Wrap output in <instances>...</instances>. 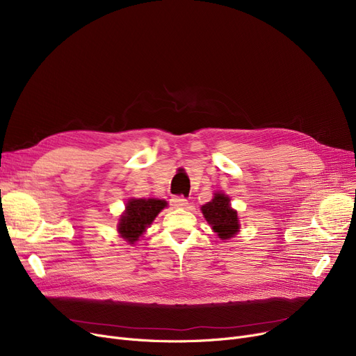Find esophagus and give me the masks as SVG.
<instances>
[{"instance_id": "esophagus-1", "label": "esophagus", "mask_w": 356, "mask_h": 356, "mask_svg": "<svg viewBox=\"0 0 356 356\" xmlns=\"http://www.w3.org/2000/svg\"><path fill=\"white\" fill-rule=\"evenodd\" d=\"M172 204H173V207H176V208H186L189 204V202H188V199H186L184 196H175L172 199Z\"/></svg>"}]
</instances>
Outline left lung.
<instances>
[{
    "label": "left lung",
    "mask_w": 356,
    "mask_h": 356,
    "mask_svg": "<svg viewBox=\"0 0 356 356\" xmlns=\"http://www.w3.org/2000/svg\"><path fill=\"white\" fill-rule=\"evenodd\" d=\"M202 213L222 239L234 236L239 229L238 213L231 209L229 197L223 193H215L213 199L202 207Z\"/></svg>",
    "instance_id": "obj_1"
}]
</instances>
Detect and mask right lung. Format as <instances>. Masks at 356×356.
<instances>
[{"instance_id": "obj_1", "label": "right lung", "mask_w": 356, "mask_h": 356, "mask_svg": "<svg viewBox=\"0 0 356 356\" xmlns=\"http://www.w3.org/2000/svg\"><path fill=\"white\" fill-rule=\"evenodd\" d=\"M167 207L160 199H131L127 203L125 213L120 219V234L129 244H134L145 228L154 220L159 212Z\"/></svg>"}]
</instances>
